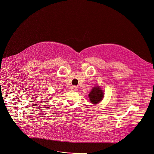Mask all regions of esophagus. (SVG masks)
Here are the masks:
<instances>
[{
	"instance_id": "1",
	"label": "esophagus",
	"mask_w": 154,
	"mask_h": 154,
	"mask_svg": "<svg viewBox=\"0 0 154 154\" xmlns=\"http://www.w3.org/2000/svg\"><path fill=\"white\" fill-rule=\"evenodd\" d=\"M77 86H72V88H71V91H77Z\"/></svg>"
}]
</instances>
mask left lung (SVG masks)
<instances>
[{"instance_id":"1","label":"left lung","mask_w":154,"mask_h":154,"mask_svg":"<svg viewBox=\"0 0 154 154\" xmlns=\"http://www.w3.org/2000/svg\"><path fill=\"white\" fill-rule=\"evenodd\" d=\"M89 96L91 102L93 104H95L102 100L103 97V93L99 87L96 86L93 88L89 94Z\"/></svg>"}]
</instances>
